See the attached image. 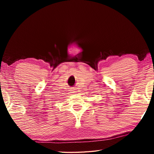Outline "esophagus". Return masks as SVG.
<instances>
[{
  "instance_id": "34e87169",
  "label": "esophagus",
  "mask_w": 154,
  "mask_h": 154,
  "mask_svg": "<svg viewBox=\"0 0 154 154\" xmlns=\"http://www.w3.org/2000/svg\"><path fill=\"white\" fill-rule=\"evenodd\" d=\"M71 91H72V93H76V92H77V88H72V89H71Z\"/></svg>"
}]
</instances>
